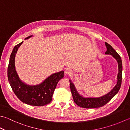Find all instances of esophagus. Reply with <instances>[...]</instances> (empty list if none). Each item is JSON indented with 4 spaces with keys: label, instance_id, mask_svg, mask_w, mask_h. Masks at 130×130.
Returning <instances> with one entry per match:
<instances>
[{
    "label": "esophagus",
    "instance_id": "obj_1",
    "mask_svg": "<svg viewBox=\"0 0 130 130\" xmlns=\"http://www.w3.org/2000/svg\"><path fill=\"white\" fill-rule=\"evenodd\" d=\"M65 74L67 75H72L73 72H72V70L70 69H66V70H65Z\"/></svg>",
    "mask_w": 130,
    "mask_h": 130
}]
</instances>
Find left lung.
<instances>
[{
  "mask_svg": "<svg viewBox=\"0 0 130 130\" xmlns=\"http://www.w3.org/2000/svg\"><path fill=\"white\" fill-rule=\"evenodd\" d=\"M106 51V55H110L115 59L118 63V73L117 77V83L110 92L105 95L99 97H85L78 92L74 84L71 79H69L70 91L72 92L74 101L80 107L84 108H96L101 107L108 103L115 96L120 89L122 78V62L121 57L113 48L107 43H105Z\"/></svg>",
  "mask_w": 130,
  "mask_h": 130,
  "instance_id": "left-lung-1",
  "label": "left lung"
}]
</instances>
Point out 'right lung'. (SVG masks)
Segmentation results:
<instances>
[{
  "label": "right lung",
  "instance_id": "right-lung-1",
  "mask_svg": "<svg viewBox=\"0 0 130 130\" xmlns=\"http://www.w3.org/2000/svg\"><path fill=\"white\" fill-rule=\"evenodd\" d=\"M32 35L25 38L29 39ZM23 42L16 45L13 50L8 67V79L15 95L22 102L32 106H43L52 101V95L57 84L64 77V71L55 73L44 80L36 85H30L20 79L15 67V57Z\"/></svg>",
  "mask_w": 130,
  "mask_h": 130
}]
</instances>
